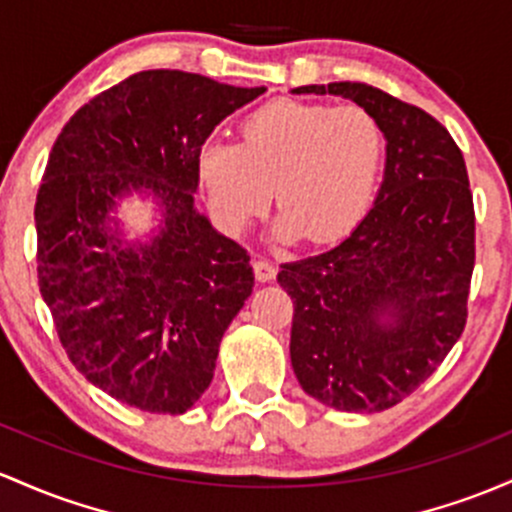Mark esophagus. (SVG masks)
<instances>
[{
	"label": "esophagus",
	"instance_id": "1",
	"mask_svg": "<svg viewBox=\"0 0 512 512\" xmlns=\"http://www.w3.org/2000/svg\"><path fill=\"white\" fill-rule=\"evenodd\" d=\"M252 272H255V279L257 282H272L274 274H277V269L265 257H257V260H252Z\"/></svg>",
	"mask_w": 512,
	"mask_h": 512
}]
</instances>
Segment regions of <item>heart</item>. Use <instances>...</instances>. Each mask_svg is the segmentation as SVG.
Listing matches in <instances>:
<instances>
[{"instance_id": "1", "label": "heart", "mask_w": 512, "mask_h": 512, "mask_svg": "<svg viewBox=\"0 0 512 512\" xmlns=\"http://www.w3.org/2000/svg\"><path fill=\"white\" fill-rule=\"evenodd\" d=\"M240 136L243 143L206 140L196 155L221 226L245 228L274 194L284 240L330 245L364 221L386 160L384 128L367 109L274 99L245 116Z\"/></svg>"}]
</instances>
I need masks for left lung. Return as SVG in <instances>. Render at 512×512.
<instances>
[{
    "label": "left lung",
    "instance_id": "left-lung-1",
    "mask_svg": "<svg viewBox=\"0 0 512 512\" xmlns=\"http://www.w3.org/2000/svg\"><path fill=\"white\" fill-rule=\"evenodd\" d=\"M367 109L386 136L372 211L338 247L282 265L301 389L347 413L396 406L462 338L476 216L462 150L420 106L362 82L308 84ZM389 315L386 324L380 320Z\"/></svg>",
    "mask_w": 512,
    "mask_h": 512
}]
</instances>
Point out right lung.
Wrapping results in <instances>:
<instances>
[{"label": "right lung", "instance_id": "1", "mask_svg": "<svg viewBox=\"0 0 512 512\" xmlns=\"http://www.w3.org/2000/svg\"><path fill=\"white\" fill-rule=\"evenodd\" d=\"M262 92L145 70L77 109L50 150L36 196L38 286L70 362L116 401L179 415L209 389L255 274L243 247L194 211L196 155ZM128 188L163 201L150 246L121 248L108 228Z\"/></svg>", "mask_w": 512, "mask_h": 512}]
</instances>
